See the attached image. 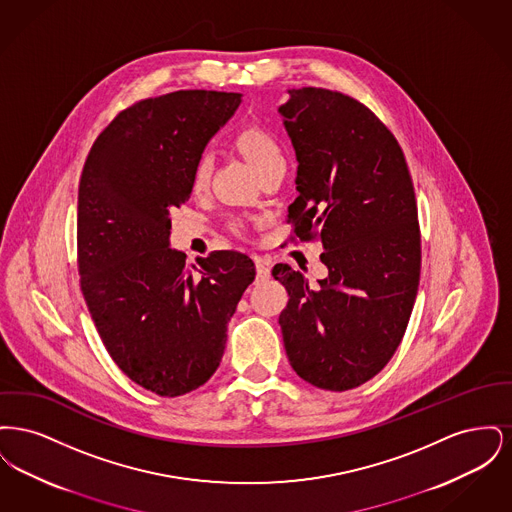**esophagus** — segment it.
<instances>
[{
    "label": "esophagus",
    "mask_w": 512,
    "mask_h": 512,
    "mask_svg": "<svg viewBox=\"0 0 512 512\" xmlns=\"http://www.w3.org/2000/svg\"><path fill=\"white\" fill-rule=\"evenodd\" d=\"M255 267H257V282H265L268 276H270V268H268L267 263H263L261 259H257Z\"/></svg>",
    "instance_id": "1"
}]
</instances>
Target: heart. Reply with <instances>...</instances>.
<instances>
[{
	"mask_svg": "<svg viewBox=\"0 0 512 512\" xmlns=\"http://www.w3.org/2000/svg\"><path fill=\"white\" fill-rule=\"evenodd\" d=\"M234 144L259 174L268 171L270 167L286 165L284 146H282L280 138L276 136V132H272L267 126H261V124L245 126L236 134ZM211 169H213L211 153L209 151L199 153V157L195 159L194 171H192L194 190L207 188V184L211 180Z\"/></svg>",
	"mask_w": 512,
	"mask_h": 512,
	"instance_id": "b5f03b06",
	"label": "heart"
}]
</instances>
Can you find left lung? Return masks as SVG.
I'll use <instances>...</instances> for the list:
<instances>
[{"label": "left lung", "instance_id": "obj_1", "mask_svg": "<svg viewBox=\"0 0 512 512\" xmlns=\"http://www.w3.org/2000/svg\"><path fill=\"white\" fill-rule=\"evenodd\" d=\"M278 113L292 138L297 192L292 242L318 240L328 276L276 265L290 295L280 328L290 365L320 390H353L388 365L407 330L420 280L413 180L390 128L336 90H290Z\"/></svg>", "mask_w": 512, "mask_h": 512}]
</instances>
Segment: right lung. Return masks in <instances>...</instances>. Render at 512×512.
Wrapping results in <instances>:
<instances>
[{"label":"right lung","instance_id":"1","mask_svg":"<svg viewBox=\"0 0 512 512\" xmlns=\"http://www.w3.org/2000/svg\"><path fill=\"white\" fill-rule=\"evenodd\" d=\"M240 101L215 90L140 99L101 130L80 176V290L115 365L161 397L215 374L226 324L255 280L240 251L190 265L169 247L171 211L190 199L195 159Z\"/></svg>","mask_w":512,"mask_h":512}]
</instances>
